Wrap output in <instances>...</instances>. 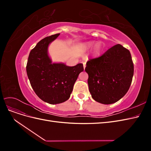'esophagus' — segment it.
Instances as JSON below:
<instances>
[{"label":"esophagus","instance_id":"1","mask_svg":"<svg viewBox=\"0 0 151 151\" xmlns=\"http://www.w3.org/2000/svg\"><path fill=\"white\" fill-rule=\"evenodd\" d=\"M83 67H84V68H85V67H86V62H83Z\"/></svg>","mask_w":151,"mask_h":151}]
</instances>
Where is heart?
<instances>
[{"label": "heart", "mask_w": 151, "mask_h": 151, "mask_svg": "<svg viewBox=\"0 0 151 151\" xmlns=\"http://www.w3.org/2000/svg\"><path fill=\"white\" fill-rule=\"evenodd\" d=\"M89 46H92V45H91V44H89ZM100 50H101V48H100V47H99V46H98L96 47V52L97 53H99L100 52Z\"/></svg>", "instance_id": "obj_1"}]
</instances>
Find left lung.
Returning a JSON list of instances; mask_svg holds the SVG:
<instances>
[{
  "label": "left lung",
  "instance_id": "8db88e82",
  "mask_svg": "<svg viewBox=\"0 0 151 151\" xmlns=\"http://www.w3.org/2000/svg\"><path fill=\"white\" fill-rule=\"evenodd\" d=\"M85 70L92 98L109 104L118 101L129 91L134 68L129 50L117 44L100 57L89 59Z\"/></svg>",
  "mask_w": 151,
  "mask_h": 151
}]
</instances>
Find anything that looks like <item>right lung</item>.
<instances>
[{"instance_id": "add662e5", "label": "right lung", "mask_w": 151, "mask_h": 151, "mask_svg": "<svg viewBox=\"0 0 151 151\" xmlns=\"http://www.w3.org/2000/svg\"><path fill=\"white\" fill-rule=\"evenodd\" d=\"M60 33L43 38L31 50L26 65L27 75L36 95L50 104L64 102L70 98L75 82L84 70L78 63L68 67L64 63H52L48 55L49 44Z\"/></svg>"}]
</instances>
